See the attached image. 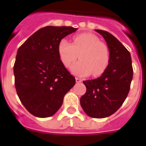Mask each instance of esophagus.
<instances>
[{
  "label": "esophagus",
  "mask_w": 146,
  "mask_h": 146,
  "mask_svg": "<svg viewBox=\"0 0 146 146\" xmlns=\"http://www.w3.org/2000/svg\"><path fill=\"white\" fill-rule=\"evenodd\" d=\"M76 82H77V83H80V82H82V80L81 78H79V77H76Z\"/></svg>",
  "instance_id": "esophagus-1"
}]
</instances>
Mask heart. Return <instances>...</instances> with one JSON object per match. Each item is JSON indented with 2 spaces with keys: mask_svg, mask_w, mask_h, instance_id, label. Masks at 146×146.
<instances>
[{
  "mask_svg": "<svg viewBox=\"0 0 146 146\" xmlns=\"http://www.w3.org/2000/svg\"><path fill=\"white\" fill-rule=\"evenodd\" d=\"M60 59L66 67L71 66L78 57L80 61L71 67L72 73L79 77L102 74L109 65V48L96 35L81 33L73 37V42L66 39L60 40L58 46Z\"/></svg>",
  "mask_w": 146,
  "mask_h": 146,
  "instance_id": "obj_1",
  "label": "heart"
}]
</instances>
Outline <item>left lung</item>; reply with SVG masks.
<instances>
[{"label":"left lung","instance_id":"8db88e82","mask_svg":"<svg viewBox=\"0 0 146 146\" xmlns=\"http://www.w3.org/2000/svg\"><path fill=\"white\" fill-rule=\"evenodd\" d=\"M95 30L105 39L110 58L101 77L83 81L87 90L80 98V105L89 117L101 119L115 113L125 101L133 69L127 49L111 33L101 29Z\"/></svg>","mask_w":146,"mask_h":146}]
</instances>
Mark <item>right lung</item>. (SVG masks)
I'll return each instance as SVG.
<instances>
[{"label":"right lung","mask_w":146,"mask_h":146,"mask_svg":"<svg viewBox=\"0 0 146 146\" xmlns=\"http://www.w3.org/2000/svg\"><path fill=\"white\" fill-rule=\"evenodd\" d=\"M77 29L45 27L18 49L14 66L16 90L21 104L35 117L53 116L75 84V78L60 59L58 46L61 40Z\"/></svg>","instance_id":"obj_1"}]
</instances>
